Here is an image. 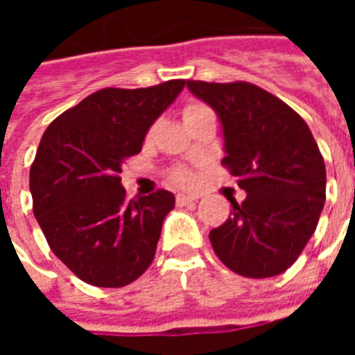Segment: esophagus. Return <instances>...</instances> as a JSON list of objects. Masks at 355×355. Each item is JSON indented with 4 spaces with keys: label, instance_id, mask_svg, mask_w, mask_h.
Listing matches in <instances>:
<instances>
[{
    "label": "esophagus",
    "instance_id": "1",
    "mask_svg": "<svg viewBox=\"0 0 355 355\" xmlns=\"http://www.w3.org/2000/svg\"><path fill=\"white\" fill-rule=\"evenodd\" d=\"M198 201V196H190V193H178L177 203L178 205H186V203H193Z\"/></svg>",
    "mask_w": 355,
    "mask_h": 355
}]
</instances>
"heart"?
<instances>
[{"label":"heart","instance_id":"1","mask_svg":"<svg viewBox=\"0 0 355 355\" xmlns=\"http://www.w3.org/2000/svg\"><path fill=\"white\" fill-rule=\"evenodd\" d=\"M207 106L205 104H201V102H190V104H186L184 108H182V117H184V121H190L192 117L200 116L203 112H207ZM169 178L175 182V184L180 186H188L192 184L193 180H196V175H193V171L190 167H184V165H175L173 169L169 171Z\"/></svg>","mask_w":355,"mask_h":355}]
</instances>
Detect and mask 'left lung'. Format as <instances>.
Wrapping results in <instances>:
<instances>
[{
    "instance_id": "obj_1",
    "label": "left lung",
    "mask_w": 355,
    "mask_h": 355,
    "mask_svg": "<svg viewBox=\"0 0 355 355\" xmlns=\"http://www.w3.org/2000/svg\"><path fill=\"white\" fill-rule=\"evenodd\" d=\"M215 110L223 165L245 190L230 218L209 234L216 257L245 277L285 272L315 232L325 203V163L310 127L277 96L247 81H186Z\"/></svg>"
}]
</instances>
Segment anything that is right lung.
<instances>
[{
	"instance_id": "right-lung-1",
	"label": "right lung",
	"mask_w": 355,
	"mask_h": 355,
	"mask_svg": "<svg viewBox=\"0 0 355 355\" xmlns=\"http://www.w3.org/2000/svg\"><path fill=\"white\" fill-rule=\"evenodd\" d=\"M184 85L101 89L43 132L30 167L34 215L51 251L81 282L125 287L154 261L175 196L157 190L127 200L119 173Z\"/></svg>"
}]
</instances>
